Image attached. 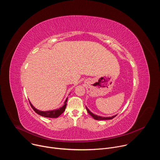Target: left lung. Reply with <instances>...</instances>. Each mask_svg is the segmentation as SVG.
I'll return each instance as SVG.
<instances>
[{
    "label": "left lung",
    "instance_id": "left-lung-1",
    "mask_svg": "<svg viewBox=\"0 0 160 160\" xmlns=\"http://www.w3.org/2000/svg\"><path fill=\"white\" fill-rule=\"evenodd\" d=\"M86 109H87V112H88L89 115H90L91 117H92L94 118V119L97 120H111V119L114 118H115V117L117 116V115H115V116H112V117H100V116H98V115H94V114H93L92 112H90V111H89V109H88L87 107H86Z\"/></svg>",
    "mask_w": 160,
    "mask_h": 160
}]
</instances>
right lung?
Listing matches in <instances>:
<instances>
[{
	"instance_id": "add662e5",
	"label": "right lung",
	"mask_w": 160,
	"mask_h": 160,
	"mask_svg": "<svg viewBox=\"0 0 160 160\" xmlns=\"http://www.w3.org/2000/svg\"><path fill=\"white\" fill-rule=\"evenodd\" d=\"M68 98H66V99L65 100L64 102V105L58 109H54V110H51V111H40L37 109L30 102V104L32 108V109L35 111V112H37L38 115H40L42 117H47V118H58L59 117L61 114L65 111L66 107V102H67Z\"/></svg>"
}]
</instances>
